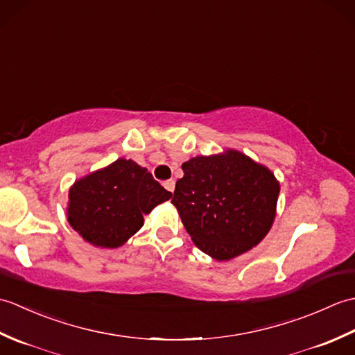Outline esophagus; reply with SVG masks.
<instances>
[{
    "mask_svg": "<svg viewBox=\"0 0 355 355\" xmlns=\"http://www.w3.org/2000/svg\"><path fill=\"white\" fill-rule=\"evenodd\" d=\"M163 186L166 191H169L172 193H173V191H175V182H173V180H168V182L163 183Z\"/></svg>",
    "mask_w": 355,
    "mask_h": 355,
    "instance_id": "obj_1",
    "label": "esophagus"
}]
</instances>
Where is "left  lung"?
Segmentation results:
<instances>
[{"mask_svg": "<svg viewBox=\"0 0 355 355\" xmlns=\"http://www.w3.org/2000/svg\"><path fill=\"white\" fill-rule=\"evenodd\" d=\"M172 205L193 244L216 261L258 245L276 218L281 186L267 166L236 149L182 164Z\"/></svg>", "mask_w": 355, "mask_h": 355, "instance_id": "obj_1", "label": "left lung"}]
</instances>
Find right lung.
<instances>
[{
  "label": "right lung",
  "instance_id": "add662e5",
  "mask_svg": "<svg viewBox=\"0 0 355 355\" xmlns=\"http://www.w3.org/2000/svg\"><path fill=\"white\" fill-rule=\"evenodd\" d=\"M171 197L146 168L117 158L73 183L67 221L88 244L117 248L141 229L143 215Z\"/></svg>",
  "mask_w": 355,
  "mask_h": 355
}]
</instances>
